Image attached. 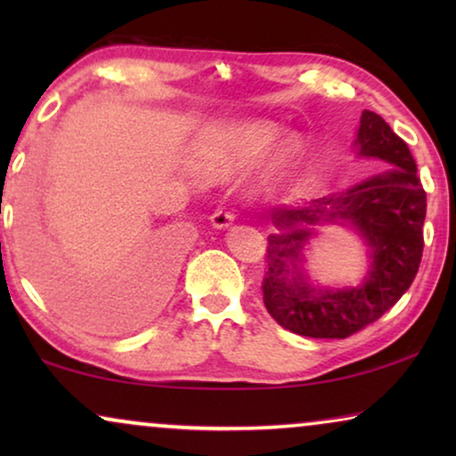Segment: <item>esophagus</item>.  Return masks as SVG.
Listing matches in <instances>:
<instances>
[{"label":"esophagus","instance_id":"34e87169","mask_svg":"<svg viewBox=\"0 0 456 456\" xmlns=\"http://www.w3.org/2000/svg\"><path fill=\"white\" fill-rule=\"evenodd\" d=\"M234 222V214H230V211H224V209H217L214 216H211V226L217 228V230H224V228H230Z\"/></svg>","mask_w":456,"mask_h":456}]
</instances>
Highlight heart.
I'll return each mask as SVG.
<instances>
[{
  "instance_id": "obj_1",
  "label": "heart",
  "mask_w": 456,
  "mask_h": 456,
  "mask_svg": "<svg viewBox=\"0 0 456 456\" xmlns=\"http://www.w3.org/2000/svg\"><path fill=\"white\" fill-rule=\"evenodd\" d=\"M278 136V126L270 122H251L222 134L208 149L203 167L211 174H232L259 158ZM305 155L303 139L297 134L284 136L267 151L255 167L251 191L272 192L295 176Z\"/></svg>"
}]
</instances>
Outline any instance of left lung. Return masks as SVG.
<instances>
[{"mask_svg":"<svg viewBox=\"0 0 456 456\" xmlns=\"http://www.w3.org/2000/svg\"><path fill=\"white\" fill-rule=\"evenodd\" d=\"M353 145L359 158L392 167L342 195L270 214L278 232L267 236L265 309L280 326L309 338H346L376 322L407 292L421 264L426 191L407 142L382 116L363 110ZM326 223L351 225L364 239L370 265L359 285H315L304 272V248Z\"/></svg>","mask_w":456,"mask_h":456,"instance_id":"1","label":"left lung"}]
</instances>
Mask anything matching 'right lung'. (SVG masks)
<instances>
[{
    "instance_id": "right-lung-1",
    "label": "right lung",
    "mask_w": 456,
    "mask_h": 456,
    "mask_svg": "<svg viewBox=\"0 0 456 456\" xmlns=\"http://www.w3.org/2000/svg\"><path fill=\"white\" fill-rule=\"evenodd\" d=\"M30 247L39 259V280L47 297L61 311L93 326H108L124 317L142 315L164 297L174 267V242L167 236L142 240L130 253L126 265L111 278L89 284L80 303L74 295V282L61 264L41 239L30 236Z\"/></svg>"
}]
</instances>
